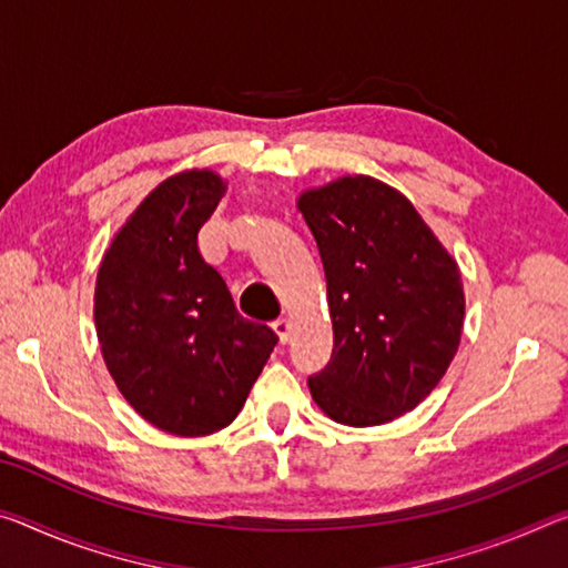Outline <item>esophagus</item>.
<instances>
[{
	"label": "esophagus",
	"instance_id": "obj_1",
	"mask_svg": "<svg viewBox=\"0 0 568 568\" xmlns=\"http://www.w3.org/2000/svg\"><path fill=\"white\" fill-rule=\"evenodd\" d=\"M273 328H275L277 336H281L283 344H287V341H291V336H293V318H291V316L277 318V321L273 323Z\"/></svg>",
	"mask_w": 568,
	"mask_h": 568
}]
</instances>
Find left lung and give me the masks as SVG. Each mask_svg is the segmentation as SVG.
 Segmentation results:
<instances>
[{"instance_id":"left-lung-1","label":"left lung","mask_w":568,"mask_h":568,"mask_svg":"<svg viewBox=\"0 0 568 568\" xmlns=\"http://www.w3.org/2000/svg\"><path fill=\"white\" fill-rule=\"evenodd\" d=\"M295 204L316 237L333 323L311 397L338 425H386L429 397L457 354L460 267L417 206L374 176L303 189Z\"/></svg>"}]
</instances>
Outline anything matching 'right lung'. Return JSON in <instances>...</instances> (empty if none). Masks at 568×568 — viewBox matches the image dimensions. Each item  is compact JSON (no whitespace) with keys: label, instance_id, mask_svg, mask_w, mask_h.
<instances>
[{"label":"right lung","instance_id":"add662e5","mask_svg":"<svg viewBox=\"0 0 568 568\" xmlns=\"http://www.w3.org/2000/svg\"><path fill=\"white\" fill-rule=\"evenodd\" d=\"M227 179L184 169L143 196L103 252L93 318L108 374L149 425L176 437L227 427L277 344L242 318L196 232Z\"/></svg>","mask_w":568,"mask_h":568}]
</instances>
